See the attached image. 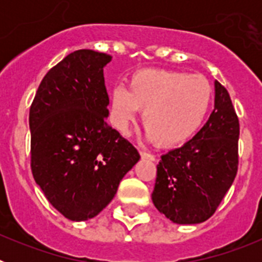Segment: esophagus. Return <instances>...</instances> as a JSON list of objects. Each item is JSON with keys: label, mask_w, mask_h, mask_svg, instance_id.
<instances>
[{"label": "esophagus", "mask_w": 262, "mask_h": 262, "mask_svg": "<svg viewBox=\"0 0 262 262\" xmlns=\"http://www.w3.org/2000/svg\"><path fill=\"white\" fill-rule=\"evenodd\" d=\"M140 156H142V159L151 160V161H156V160H157V157L155 156V155L148 154V152H145V151H140Z\"/></svg>", "instance_id": "obj_1"}]
</instances>
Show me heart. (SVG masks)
Returning a JSON list of instances; mask_svg holds the SVG:
<instances>
[{"label":"heart","instance_id":"heart-1","mask_svg":"<svg viewBox=\"0 0 262 262\" xmlns=\"http://www.w3.org/2000/svg\"><path fill=\"white\" fill-rule=\"evenodd\" d=\"M211 85L202 76L169 69H140L110 94V122L128 134L143 110L148 140L176 147L193 138L209 113Z\"/></svg>","mask_w":262,"mask_h":262}]
</instances>
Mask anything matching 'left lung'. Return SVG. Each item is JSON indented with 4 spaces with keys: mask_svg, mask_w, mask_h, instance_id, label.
<instances>
[{
    "mask_svg": "<svg viewBox=\"0 0 262 262\" xmlns=\"http://www.w3.org/2000/svg\"><path fill=\"white\" fill-rule=\"evenodd\" d=\"M214 110L205 126L157 165L152 202L177 224H198L217 209L237 173L239 119L226 88L214 81Z\"/></svg>",
    "mask_w": 262,
    "mask_h": 262,
    "instance_id": "1",
    "label": "left lung"
}]
</instances>
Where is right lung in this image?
<instances>
[{"instance_id":"1","label":"right lung","mask_w":262,"mask_h":262,"mask_svg":"<svg viewBox=\"0 0 262 262\" xmlns=\"http://www.w3.org/2000/svg\"><path fill=\"white\" fill-rule=\"evenodd\" d=\"M113 57L92 50L69 53L41 80L30 108L32 176L67 219L97 216L140 159L108 126L103 68Z\"/></svg>"}]
</instances>
